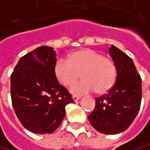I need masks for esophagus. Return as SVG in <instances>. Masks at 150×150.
Wrapping results in <instances>:
<instances>
[{
	"label": "esophagus",
	"instance_id": "34e87169",
	"mask_svg": "<svg viewBox=\"0 0 150 150\" xmlns=\"http://www.w3.org/2000/svg\"><path fill=\"white\" fill-rule=\"evenodd\" d=\"M80 98H81V97H79V96H76V95H74V96H73V99H74V102L78 101V100H79Z\"/></svg>",
	"mask_w": 150,
	"mask_h": 150
}]
</instances>
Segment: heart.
I'll list each match as a JSON object with an SVG mask.
<instances>
[{
	"label": "heart",
	"instance_id": "heart-1",
	"mask_svg": "<svg viewBox=\"0 0 150 150\" xmlns=\"http://www.w3.org/2000/svg\"><path fill=\"white\" fill-rule=\"evenodd\" d=\"M57 80L70 86L81 74L83 80L71 88V92L82 95L95 91L98 94L108 91L116 81L117 69L112 59L95 50L84 49L73 52L68 60L59 59L54 66Z\"/></svg>",
	"mask_w": 150,
	"mask_h": 150
}]
</instances>
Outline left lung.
Returning a JSON list of instances; mask_svg holds the SVG:
<instances>
[{
  "mask_svg": "<svg viewBox=\"0 0 150 150\" xmlns=\"http://www.w3.org/2000/svg\"><path fill=\"white\" fill-rule=\"evenodd\" d=\"M109 53L117 69L116 82L107 94L96 98L89 120L99 133L116 134L129 127L140 110L142 78L128 55L112 45Z\"/></svg>",
  "mask_w": 150,
  "mask_h": 150,
  "instance_id": "left-lung-1",
  "label": "left lung"
}]
</instances>
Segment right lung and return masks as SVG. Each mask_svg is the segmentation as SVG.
I'll list each match as a JSON object with an SVG mask.
<instances>
[{
    "instance_id": "right-lung-1",
    "label": "right lung",
    "mask_w": 150,
    "mask_h": 150,
    "mask_svg": "<svg viewBox=\"0 0 150 150\" xmlns=\"http://www.w3.org/2000/svg\"><path fill=\"white\" fill-rule=\"evenodd\" d=\"M55 56L52 47H38L19 59L10 76L14 111L27 130L38 134L54 132L65 117L66 105L74 102L55 76Z\"/></svg>"
}]
</instances>
